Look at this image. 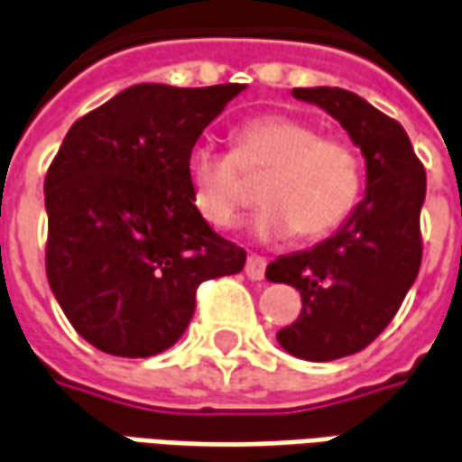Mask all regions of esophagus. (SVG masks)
Listing matches in <instances>:
<instances>
[{"label":"esophagus","mask_w":462,"mask_h":462,"mask_svg":"<svg viewBox=\"0 0 462 462\" xmlns=\"http://www.w3.org/2000/svg\"><path fill=\"white\" fill-rule=\"evenodd\" d=\"M265 268H268L265 257L250 255L247 257V263H245V275H247L250 281H263V278H265Z\"/></svg>","instance_id":"obj_1"}]
</instances>
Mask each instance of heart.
Instances as JSON below:
<instances>
[{"mask_svg": "<svg viewBox=\"0 0 462 462\" xmlns=\"http://www.w3.org/2000/svg\"><path fill=\"white\" fill-rule=\"evenodd\" d=\"M263 180L253 230L273 240L298 232L321 237L349 217L364 184L359 152L338 136H321L319 125L288 113H265L232 131V153L194 146L187 181L197 215L212 227H232Z\"/></svg>", "mask_w": 462, "mask_h": 462, "instance_id": "obj_1", "label": "heart"}]
</instances>
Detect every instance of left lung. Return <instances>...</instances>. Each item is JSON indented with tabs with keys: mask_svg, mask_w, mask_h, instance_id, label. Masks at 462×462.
I'll return each mask as SVG.
<instances>
[{
	"mask_svg": "<svg viewBox=\"0 0 462 462\" xmlns=\"http://www.w3.org/2000/svg\"><path fill=\"white\" fill-rule=\"evenodd\" d=\"M349 131L366 159L364 199L344 227L310 250L273 260L265 278L300 291V316L278 344L306 362L366 349L402 306L422 263L425 169L394 118L344 88H293Z\"/></svg>",
	"mask_w": 462,
	"mask_h": 462,
	"instance_id": "left-lung-1",
	"label": "left lung"
}]
</instances>
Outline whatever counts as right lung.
<instances>
[{"label": "right lung", "instance_id": "obj_1", "mask_svg": "<svg viewBox=\"0 0 462 462\" xmlns=\"http://www.w3.org/2000/svg\"><path fill=\"white\" fill-rule=\"evenodd\" d=\"M243 83H139L78 118L45 177L50 288L73 328L113 356H153L189 326L197 288L245 250L191 205L187 156Z\"/></svg>", "mask_w": 462, "mask_h": 462}]
</instances>
